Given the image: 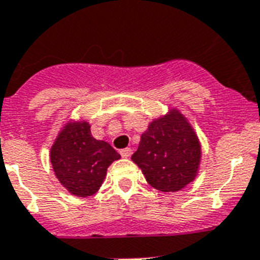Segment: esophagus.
I'll return each instance as SVG.
<instances>
[{
	"label": "esophagus",
	"mask_w": 260,
	"mask_h": 260,
	"mask_svg": "<svg viewBox=\"0 0 260 260\" xmlns=\"http://www.w3.org/2000/svg\"><path fill=\"white\" fill-rule=\"evenodd\" d=\"M120 155L123 156V157H129L131 155H132V149L131 148H124L120 151Z\"/></svg>",
	"instance_id": "1"
}]
</instances>
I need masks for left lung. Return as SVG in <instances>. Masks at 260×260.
<instances>
[{
	"label": "left lung",
	"instance_id": "1",
	"mask_svg": "<svg viewBox=\"0 0 260 260\" xmlns=\"http://www.w3.org/2000/svg\"><path fill=\"white\" fill-rule=\"evenodd\" d=\"M202 160V144L193 126L178 108L156 117L141 135L132 161L145 180L161 192H176L195 180Z\"/></svg>",
	"mask_w": 260,
	"mask_h": 260
}]
</instances>
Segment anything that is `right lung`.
<instances>
[{"label": "right lung", "mask_w": 260, "mask_h": 260, "mask_svg": "<svg viewBox=\"0 0 260 260\" xmlns=\"http://www.w3.org/2000/svg\"><path fill=\"white\" fill-rule=\"evenodd\" d=\"M49 157L60 184L72 195L86 198L100 189L108 167L121 156L92 136L86 120L69 119L58 131Z\"/></svg>", "instance_id": "1"}]
</instances>
